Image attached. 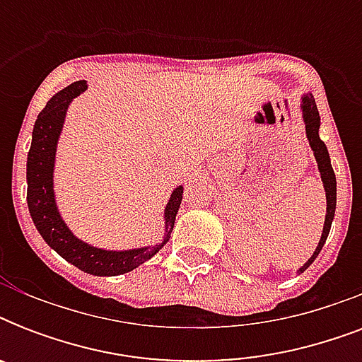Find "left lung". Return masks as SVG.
Segmentation results:
<instances>
[{"label": "left lung", "instance_id": "8db88e82", "mask_svg": "<svg viewBox=\"0 0 362 362\" xmlns=\"http://www.w3.org/2000/svg\"><path fill=\"white\" fill-rule=\"evenodd\" d=\"M300 110H303V120L306 125V136H308L310 148L314 152V158L317 161V169H320L321 180H323V187H325V197H327V214H325V223H323V233H321V238L317 242V247L315 252L312 253V257L306 261V263L297 270L298 274L308 269L310 264L314 263V259L320 255L321 247L325 246V240L329 237V231H331L332 220H334V210H337V176H334V170H332L331 158H329V150H327L325 142L320 139V112H317V105H315V99L312 93H306L303 95V101H300Z\"/></svg>", "mask_w": 362, "mask_h": 362}]
</instances>
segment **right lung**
I'll use <instances>...</instances> for the list:
<instances>
[{
  "label": "right lung",
  "mask_w": 362,
  "mask_h": 362,
  "mask_svg": "<svg viewBox=\"0 0 362 362\" xmlns=\"http://www.w3.org/2000/svg\"><path fill=\"white\" fill-rule=\"evenodd\" d=\"M88 88L86 81H78L59 90L50 98L47 107L39 112L31 148L28 152L25 178H28V209L37 231L45 238L54 252H58L65 261L75 264L76 269L84 270L93 276H118L131 272L139 264L153 257L170 238L175 227L176 212L180 209L184 187L178 186L170 193V199L165 206V235L163 240L156 246L133 247V250H103L73 235L67 223L59 214L56 197H54V163H56V148L58 139L64 129L65 115L71 101L81 95Z\"/></svg>",
  "instance_id": "1"
}]
</instances>
